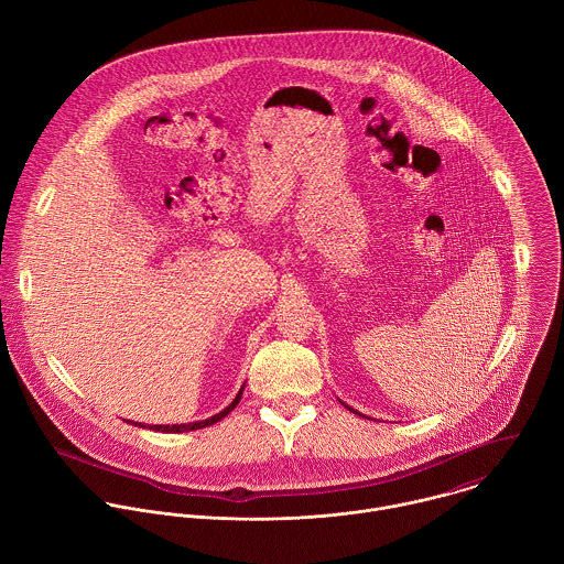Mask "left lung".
Segmentation results:
<instances>
[{"instance_id": "left-lung-1", "label": "left lung", "mask_w": 564, "mask_h": 564, "mask_svg": "<svg viewBox=\"0 0 564 564\" xmlns=\"http://www.w3.org/2000/svg\"><path fill=\"white\" fill-rule=\"evenodd\" d=\"M341 405H346V403H341ZM346 410H352V408H348V405H346ZM352 412H355V410H352ZM355 414H359V412H355Z\"/></svg>"}]
</instances>
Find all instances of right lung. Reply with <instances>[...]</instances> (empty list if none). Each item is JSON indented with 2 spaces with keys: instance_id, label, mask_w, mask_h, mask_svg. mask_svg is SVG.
Segmentation results:
<instances>
[{
  "instance_id": "obj_1",
  "label": "right lung",
  "mask_w": 564,
  "mask_h": 564,
  "mask_svg": "<svg viewBox=\"0 0 564 564\" xmlns=\"http://www.w3.org/2000/svg\"><path fill=\"white\" fill-rule=\"evenodd\" d=\"M241 392H243V386L239 388V392H237V397L226 405L225 410L220 412V414H216V416H212V419H205V421H196V423H181V425H139V427H148V430H152V432H165V434H181V432H194V430H203V427H209V425H214V423H218V421H223L226 414L230 412V410H235V405L239 403V399H241ZM137 425V423H134Z\"/></svg>"
}]
</instances>
